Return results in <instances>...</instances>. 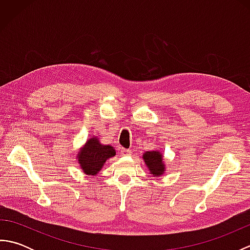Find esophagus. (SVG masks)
<instances>
[{"label": "esophagus", "instance_id": "1", "mask_svg": "<svg viewBox=\"0 0 250 250\" xmlns=\"http://www.w3.org/2000/svg\"><path fill=\"white\" fill-rule=\"evenodd\" d=\"M120 153L124 156H129V155H131V150L125 149V148H120Z\"/></svg>", "mask_w": 250, "mask_h": 250}]
</instances>
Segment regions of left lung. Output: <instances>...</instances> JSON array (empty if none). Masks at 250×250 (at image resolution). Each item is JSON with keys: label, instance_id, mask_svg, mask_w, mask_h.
<instances>
[{"label": "left lung", "instance_id": "left-lung-1", "mask_svg": "<svg viewBox=\"0 0 250 250\" xmlns=\"http://www.w3.org/2000/svg\"><path fill=\"white\" fill-rule=\"evenodd\" d=\"M146 166L153 176H160L164 173V163L160 151H147L143 156Z\"/></svg>", "mask_w": 250, "mask_h": 250}]
</instances>
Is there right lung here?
I'll return each instance as SVG.
<instances>
[{"label":"right lung","instance_id":"1","mask_svg":"<svg viewBox=\"0 0 250 250\" xmlns=\"http://www.w3.org/2000/svg\"><path fill=\"white\" fill-rule=\"evenodd\" d=\"M116 150L110 145L100 144L97 137H91L78 153V162L87 175H97L107 159L114 157Z\"/></svg>","mask_w":250,"mask_h":250}]
</instances>
